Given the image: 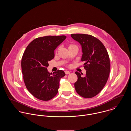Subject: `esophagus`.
I'll return each instance as SVG.
<instances>
[{"label":"esophagus","instance_id":"1","mask_svg":"<svg viewBox=\"0 0 131 131\" xmlns=\"http://www.w3.org/2000/svg\"><path fill=\"white\" fill-rule=\"evenodd\" d=\"M64 72H65V74H66V75H68V74H70V72L69 71H65Z\"/></svg>","mask_w":131,"mask_h":131}]
</instances>
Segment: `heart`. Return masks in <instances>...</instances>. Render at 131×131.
<instances>
[{
  "mask_svg": "<svg viewBox=\"0 0 131 131\" xmlns=\"http://www.w3.org/2000/svg\"><path fill=\"white\" fill-rule=\"evenodd\" d=\"M74 46V45H73V44H70V45H69V47H71V46Z\"/></svg>",
  "mask_w": 131,
  "mask_h": 131,
  "instance_id": "heart-1",
  "label": "heart"
}]
</instances>
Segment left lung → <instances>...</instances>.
I'll list each match as a JSON object with an SVG mask.
<instances>
[{
    "label": "left lung",
    "mask_w": 131,
    "mask_h": 131,
    "mask_svg": "<svg viewBox=\"0 0 131 131\" xmlns=\"http://www.w3.org/2000/svg\"><path fill=\"white\" fill-rule=\"evenodd\" d=\"M71 37L82 46L81 60L85 62L86 71L84 76L75 72L78 77L75 91L84 98L93 97L102 90L108 79L111 64L108 52L102 43L92 35L72 34Z\"/></svg>",
    "instance_id": "1"
}]
</instances>
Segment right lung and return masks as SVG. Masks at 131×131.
I'll use <instances>...</instances> for the list:
<instances>
[{"instance_id":"1","label":"right lung","mask_w":131,"mask_h":131,"mask_svg":"<svg viewBox=\"0 0 131 131\" xmlns=\"http://www.w3.org/2000/svg\"><path fill=\"white\" fill-rule=\"evenodd\" d=\"M66 38L62 35L36 38L23 54L21 67L24 83L28 90L38 99L49 100L58 92L60 79L66 74L62 70L50 74L47 68L48 62L54 57V50Z\"/></svg>"}]
</instances>
